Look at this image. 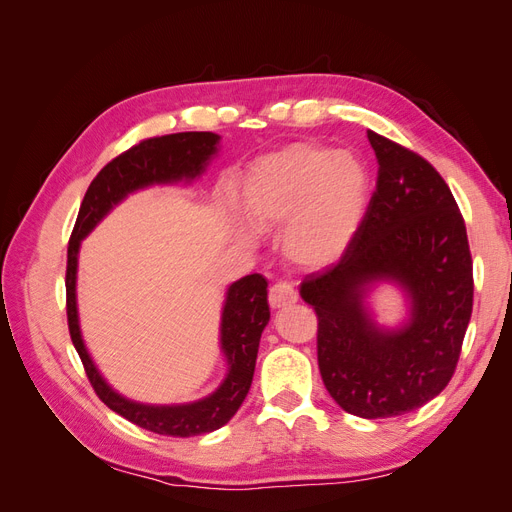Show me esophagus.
<instances>
[{
    "label": "esophagus",
    "mask_w": 512,
    "mask_h": 512,
    "mask_svg": "<svg viewBox=\"0 0 512 512\" xmlns=\"http://www.w3.org/2000/svg\"><path fill=\"white\" fill-rule=\"evenodd\" d=\"M294 301H297V290H294V286L290 282L280 280V282L271 286V290H269V305L273 309H282L286 305H292Z\"/></svg>",
    "instance_id": "1"
}]
</instances>
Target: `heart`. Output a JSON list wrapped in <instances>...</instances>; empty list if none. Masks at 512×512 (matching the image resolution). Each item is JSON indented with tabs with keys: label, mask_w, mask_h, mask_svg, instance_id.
I'll return each mask as SVG.
<instances>
[{
	"label": "heart",
	"mask_w": 512,
	"mask_h": 512,
	"mask_svg": "<svg viewBox=\"0 0 512 512\" xmlns=\"http://www.w3.org/2000/svg\"><path fill=\"white\" fill-rule=\"evenodd\" d=\"M369 173L350 151L292 143L258 158L241 181L245 218L260 232L284 230V254L305 269L329 267L359 232ZM243 239H250L241 232Z\"/></svg>",
	"instance_id": "heart-1"
}]
</instances>
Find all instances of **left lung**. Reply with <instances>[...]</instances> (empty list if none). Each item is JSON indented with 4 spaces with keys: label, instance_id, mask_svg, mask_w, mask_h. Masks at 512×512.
Listing matches in <instances>:
<instances>
[{
    "label": "left lung",
    "instance_id": "left-lung-1",
    "mask_svg": "<svg viewBox=\"0 0 512 512\" xmlns=\"http://www.w3.org/2000/svg\"><path fill=\"white\" fill-rule=\"evenodd\" d=\"M376 192L337 265L307 275L301 297L318 316V367L331 397L361 418L425 406L451 382L472 316V254L463 215L425 158L367 130ZM395 281L411 299L404 328L382 330L364 299Z\"/></svg>",
    "mask_w": 512,
    "mask_h": 512
}]
</instances>
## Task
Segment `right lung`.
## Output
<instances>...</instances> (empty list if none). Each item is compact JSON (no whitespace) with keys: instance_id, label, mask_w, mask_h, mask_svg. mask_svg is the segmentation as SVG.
Masks as SVG:
<instances>
[{"instance_id":"right-lung-1","label":"right lung","mask_w":512,"mask_h":512,"mask_svg":"<svg viewBox=\"0 0 512 512\" xmlns=\"http://www.w3.org/2000/svg\"><path fill=\"white\" fill-rule=\"evenodd\" d=\"M220 136L213 132H179L153 136L123 151L108 162L85 192L68 243L66 267V312L72 344L79 352L85 374L96 395L113 412L130 423L160 436L190 438L226 425L250 391L260 335L271 318L267 303V280L260 273L241 277L226 292L222 309L220 344L228 361V374L220 389L205 399L179 406H149L126 399L113 391L100 376L83 344L79 312H76V265H79L81 241L100 224L104 215L119 205L128 194L156 183L192 181L203 173L209 160L218 153Z\"/></svg>"}]
</instances>
